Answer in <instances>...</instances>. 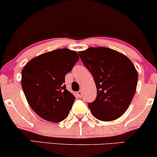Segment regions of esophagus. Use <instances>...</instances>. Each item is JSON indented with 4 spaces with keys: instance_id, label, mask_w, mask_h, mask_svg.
<instances>
[{
    "instance_id": "1",
    "label": "esophagus",
    "mask_w": 157,
    "mask_h": 157,
    "mask_svg": "<svg viewBox=\"0 0 157 157\" xmlns=\"http://www.w3.org/2000/svg\"><path fill=\"white\" fill-rule=\"evenodd\" d=\"M77 97H78V98H81V97L82 96V90L78 91V92L77 93Z\"/></svg>"
}]
</instances>
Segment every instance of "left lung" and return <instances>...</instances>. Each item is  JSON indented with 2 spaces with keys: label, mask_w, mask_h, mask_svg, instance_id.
<instances>
[{
  "label": "left lung",
  "mask_w": 157,
  "mask_h": 157,
  "mask_svg": "<svg viewBox=\"0 0 157 157\" xmlns=\"http://www.w3.org/2000/svg\"><path fill=\"white\" fill-rule=\"evenodd\" d=\"M78 54L96 85V98L88 105L91 113L105 122L120 117L131 103L138 83V73L132 61L105 47L90 48Z\"/></svg>",
  "instance_id": "1"
}]
</instances>
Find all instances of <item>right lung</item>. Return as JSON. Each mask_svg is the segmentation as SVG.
<instances>
[{"instance_id": "obj_1", "label": "right lung", "mask_w": 157, "mask_h": 157, "mask_svg": "<svg viewBox=\"0 0 157 157\" xmlns=\"http://www.w3.org/2000/svg\"><path fill=\"white\" fill-rule=\"evenodd\" d=\"M76 51L57 49L33 59L21 71L27 102L40 117L59 122L66 119L75 97L67 90L65 75L79 60Z\"/></svg>"}]
</instances>
